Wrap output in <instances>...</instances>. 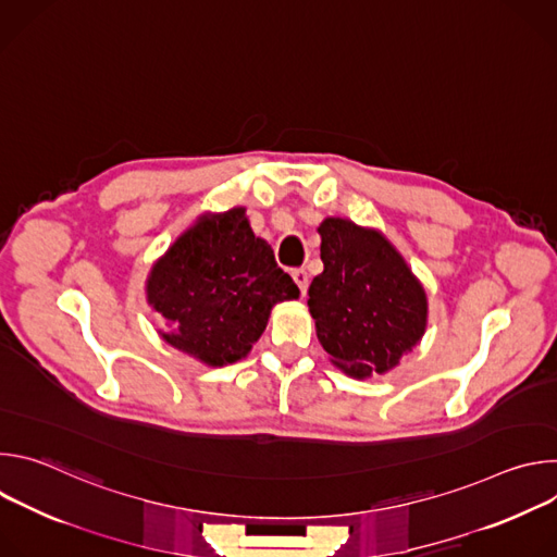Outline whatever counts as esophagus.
I'll list each match as a JSON object with an SVG mask.
<instances>
[{"mask_svg": "<svg viewBox=\"0 0 557 557\" xmlns=\"http://www.w3.org/2000/svg\"><path fill=\"white\" fill-rule=\"evenodd\" d=\"M293 280H295L299 293L306 295V288H308V273H306L304 269H295V271H293Z\"/></svg>", "mask_w": 557, "mask_h": 557, "instance_id": "1", "label": "esophagus"}]
</instances>
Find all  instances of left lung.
I'll return each mask as SVG.
<instances>
[{
	"instance_id": "obj_1",
	"label": "left lung",
	"mask_w": 557,
	"mask_h": 557,
	"mask_svg": "<svg viewBox=\"0 0 557 557\" xmlns=\"http://www.w3.org/2000/svg\"><path fill=\"white\" fill-rule=\"evenodd\" d=\"M317 231L324 273L308 288L317 339L337 368L357 379L399 366L428 326L421 282L374 228L326 218Z\"/></svg>"
}]
</instances>
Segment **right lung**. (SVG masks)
<instances>
[{"instance_id": "add662e5", "label": "right lung", "mask_w": 557, "mask_h": 557, "mask_svg": "<svg viewBox=\"0 0 557 557\" xmlns=\"http://www.w3.org/2000/svg\"><path fill=\"white\" fill-rule=\"evenodd\" d=\"M297 297L245 207L200 215L147 277V301L170 329L161 337L213 368L247 357L271 308Z\"/></svg>"}]
</instances>
